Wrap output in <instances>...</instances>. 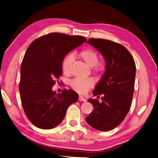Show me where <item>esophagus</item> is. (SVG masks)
I'll use <instances>...</instances> for the list:
<instances>
[{
    "instance_id": "esophagus-1",
    "label": "esophagus",
    "mask_w": 158,
    "mask_h": 158,
    "mask_svg": "<svg viewBox=\"0 0 158 158\" xmlns=\"http://www.w3.org/2000/svg\"><path fill=\"white\" fill-rule=\"evenodd\" d=\"M79 101H82V102H85L86 101L85 98H83V97L81 96H79Z\"/></svg>"
}]
</instances>
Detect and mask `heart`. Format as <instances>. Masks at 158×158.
I'll use <instances>...</instances> for the list:
<instances>
[{"instance_id":"b5f03b06","label":"heart","mask_w":158,"mask_h":158,"mask_svg":"<svg viewBox=\"0 0 158 158\" xmlns=\"http://www.w3.org/2000/svg\"><path fill=\"white\" fill-rule=\"evenodd\" d=\"M79 57L86 64L92 67V71L96 75L102 74L106 69V64L104 60H98V54L94 50L87 48L81 50L79 53ZM75 61L73 54H68L63 60L62 68L66 75H70L72 66ZM94 85V81L92 78H75L70 82V86L79 94H85Z\"/></svg>"}]
</instances>
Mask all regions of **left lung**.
<instances>
[{"label":"left lung","mask_w":158,"mask_h":158,"mask_svg":"<svg viewBox=\"0 0 158 158\" xmlns=\"http://www.w3.org/2000/svg\"><path fill=\"white\" fill-rule=\"evenodd\" d=\"M88 43L102 53L106 61V70L93 91L99 98L89 99L93 111L85 120L90 126L100 131L115 128L122 123L132 104L136 75V64L125 47L103 39H89Z\"/></svg>","instance_id":"obj_1"}]
</instances>
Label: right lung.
I'll return each instance as SVG.
<instances>
[{"label":"right lung","instance_id":"right-lung-1","mask_svg":"<svg viewBox=\"0 0 158 158\" xmlns=\"http://www.w3.org/2000/svg\"><path fill=\"white\" fill-rule=\"evenodd\" d=\"M86 41L82 36L52 32L29 45L21 64L19 89L25 114L39 128L49 130L58 125L68 107L78 100L72 89L56 94L52 87L62 75L65 56Z\"/></svg>","mask_w":158,"mask_h":158}]
</instances>
